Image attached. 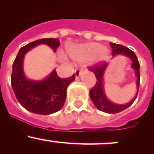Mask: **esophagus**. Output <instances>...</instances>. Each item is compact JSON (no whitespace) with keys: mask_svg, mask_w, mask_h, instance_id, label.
I'll list each match as a JSON object with an SVG mask.
<instances>
[{"mask_svg":"<svg viewBox=\"0 0 154 154\" xmlns=\"http://www.w3.org/2000/svg\"><path fill=\"white\" fill-rule=\"evenodd\" d=\"M84 73V71L82 69H77L75 71V78L76 80H77V79L80 78V75H81L82 74H83Z\"/></svg>","mask_w":154,"mask_h":154,"instance_id":"obj_1","label":"esophagus"}]
</instances>
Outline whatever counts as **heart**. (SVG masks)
I'll return each instance as SVG.
<instances>
[{
    "mask_svg": "<svg viewBox=\"0 0 154 154\" xmlns=\"http://www.w3.org/2000/svg\"><path fill=\"white\" fill-rule=\"evenodd\" d=\"M68 54L73 60L77 61H83L90 59L93 64H97L107 60L109 51L100 43L89 42L69 47L68 48Z\"/></svg>",
    "mask_w": 154,
    "mask_h": 154,
    "instance_id": "obj_1",
    "label": "heart"
}]
</instances>
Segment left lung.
<instances>
[{"mask_svg":"<svg viewBox=\"0 0 154 154\" xmlns=\"http://www.w3.org/2000/svg\"><path fill=\"white\" fill-rule=\"evenodd\" d=\"M110 45L112 48L113 57L117 55H123L129 57L131 60V68L135 71V76L137 79L136 82V87H137L136 96L131 101L127 103H125V104H117V103H112L107 98L106 94H105L104 84H103V76H104L105 71H106L109 66L108 63H106V62L102 63V64L98 65L96 67L89 68V70L92 71L93 73L95 74L96 79H97L95 86L90 90L89 96L94 106L97 107L99 110L104 112L109 113V114H116V113L120 112L128 108L136 100L138 91H139V83H140V74H139L140 66H139L137 57L133 51H131L125 46L122 45L115 44L112 42H110Z\"/></svg>","mask_w":154,"mask_h":154,"instance_id":"obj_1","label":"left lung"}]
</instances>
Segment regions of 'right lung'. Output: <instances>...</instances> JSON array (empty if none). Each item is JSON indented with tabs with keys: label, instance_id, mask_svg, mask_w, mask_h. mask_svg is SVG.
Returning <instances> with one entry per match:
<instances>
[{
	"label": "right lung",
	"instance_id": "1",
	"mask_svg": "<svg viewBox=\"0 0 154 154\" xmlns=\"http://www.w3.org/2000/svg\"><path fill=\"white\" fill-rule=\"evenodd\" d=\"M39 45H46L54 52L60 46L59 38H42L29 43L19 50L12 65L11 83L17 100L24 108L31 112L50 115L63 108L66 98L68 86L75 80L74 74L68 78L58 77L55 69L42 80L27 78L23 64L25 54Z\"/></svg>",
	"mask_w": 154,
	"mask_h": 154
}]
</instances>
